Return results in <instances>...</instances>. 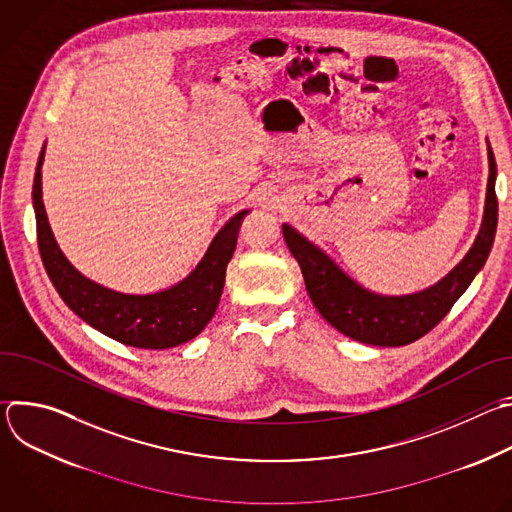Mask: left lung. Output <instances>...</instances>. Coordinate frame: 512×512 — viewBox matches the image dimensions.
<instances>
[{
  "instance_id": "8db88e82",
  "label": "left lung",
  "mask_w": 512,
  "mask_h": 512,
  "mask_svg": "<svg viewBox=\"0 0 512 512\" xmlns=\"http://www.w3.org/2000/svg\"><path fill=\"white\" fill-rule=\"evenodd\" d=\"M488 162L486 210L474 247L440 283L413 296L387 298L371 294L344 275L328 255L304 239L296 229L283 225L281 229L287 249L300 263L306 289L322 318L344 336L373 346H405L440 324L482 269L494 243L498 200L494 192L496 162L490 145Z\"/></svg>"
}]
</instances>
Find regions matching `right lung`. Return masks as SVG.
Masks as SVG:
<instances>
[{
  "mask_svg": "<svg viewBox=\"0 0 512 512\" xmlns=\"http://www.w3.org/2000/svg\"><path fill=\"white\" fill-rule=\"evenodd\" d=\"M42 162L44 150L32 190L38 249L64 304L105 336L135 348L164 350L198 336L221 302L227 265L235 253L239 225L247 210L235 214L218 231L198 267L184 281L160 294L125 296L81 275L58 249L42 202Z\"/></svg>",
  "mask_w": 512,
  "mask_h": 512,
  "instance_id": "add662e5",
  "label": "right lung"
}]
</instances>
